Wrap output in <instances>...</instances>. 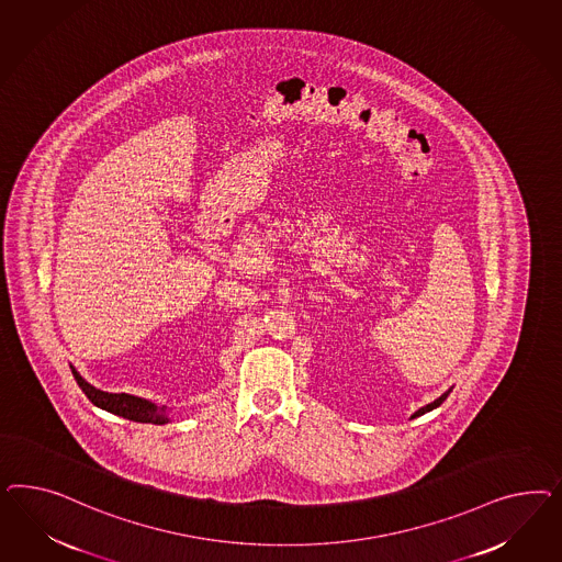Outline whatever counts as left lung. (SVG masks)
I'll use <instances>...</instances> for the list:
<instances>
[{"label": "left lung", "mask_w": 562, "mask_h": 562, "mask_svg": "<svg viewBox=\"0 0 562 562\" xmlns=\"http://www.w3.org/2000/svg\"><path fill=\"white\" fill-rule=\"evenodd\" d=\"M449 392H451V390H449ZM449 392L442 393V395H441V397H439V400H435V402H432V404H428V406H425V408L418 409V412H416V414H414V416H412V418H416V416H423V414H426V412H430V409L439 408V406H441L442 402H445V400H447V395H449Z\"/></svg>", "instance_id": "8db88e82"}]
</instances>
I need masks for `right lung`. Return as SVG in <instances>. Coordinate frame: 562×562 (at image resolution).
Wrapping results in <instances>:
<instances>
[{
    "label": "right lung",
    "instance_id": "right-lung-1",
    "mask_svg": "<svg viewBox=\"0 0 562 562\" xmlns=\"http://www.w3.org/2000/svg\"><path fill=\"white\" fill-rule=\"evenodd\" d=\"M71 373L76 383L80 385V390L86 393V397L99 406V408L106 409L111 414H117L123 416L127 420H134V423H153V425H165L169 423L167 418V412L165 408H156L153 402H146L142 397L136 395H127V393H106L92 387L90 383H86L85 379L80 376V373L71 367Z\"/></svg>",
    "mask_w": 562,
    "mask_h": 562
}]
</instances>
